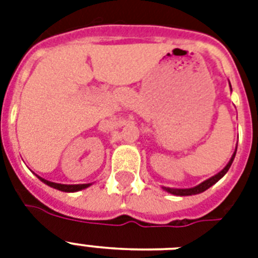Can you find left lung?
<instances>
[{
  "label": "left lung",
  "mask_w": 258,
  "mask_h": 258,
  "mask_svg": "<svg viewBox=\"0 0 258 258\" xmlns=\"http://www.w3.org/2000/svg\"><path fill=\"white\" fill-rule=\"evenodd\" d=\"M237 151V150H236ZM236 151H234V154H233L232 159L229 161V163L226 165V167H225L222 171H220L217 175L212 176V178H209L208 180H205V182H202L201 184H198V186H196V187H191V188H170V187H165L166 191L171 192V194H174V196H192V194H200V192L205 191V190H208L210 186H213V184L216 183V182H218V180L222 178V176L228 172L229 167L232 166L233 163V159H234V157H236Z\"/></svg>",
  "instance_id": "8db88e82"
}]
</instances>
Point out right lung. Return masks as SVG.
Segmentation results:
<instances>
[{
	"mask_svg": "<svg viewBox=\"0 0 258 258\" xmlns=\"http://www.w3.org/2000/svg\"><path fill=\"white\" fill-rule=\"evenodd\" d=\"M40 178V176H38ZM40 179L46 183L50 187L57 188V190H61V191H67V192H72V191H79V190H83V188L88 187L89 184H61V183H54V182H49V180H45L40 178Z\"/></svg>",
	"mask_w": 258,
	"mask_h": 258,
	"instance_id": "right-lung-1",
	"label": "right lung"
}]
</instances>
